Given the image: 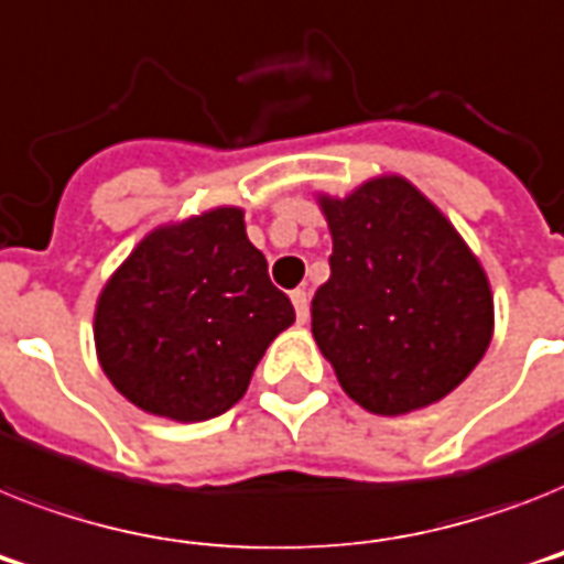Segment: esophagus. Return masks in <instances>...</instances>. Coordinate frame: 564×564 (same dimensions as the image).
<instances>
[{"label":"esophagus","mask_w":564,"mask_h":564,"mask_svg":"<svg viewBox=\"0 0 564 564\" xmlns=\"http://www.w3.org/2000/svg\"><path fill=\"white\" fill-rule=\"evenodd\" d=\"M290 297H292V306H295L297 322L304 324L306 318H310V295H306L304 290H295Z\"/></svg>","instance_id":"1"}]
</instances>
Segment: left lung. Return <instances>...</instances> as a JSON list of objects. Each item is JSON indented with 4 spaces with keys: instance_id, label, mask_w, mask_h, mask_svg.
Instances as JSON below:
<instances>
[{
    "instance_id": "1",
    "label": "left lung",
    "mask_w": 564,
    "mask_h": 564,
    "mask_svg": "<svg viewBox=\"0 0 564 564\" xmlns=\"http://www.w3.org/2000/svg\"><path fill=\"white\" fill-rule=\"evenodd\" d=\"M333 237L313 336L338 386L370 414L441 402L484 359L496 313L466 240L409 178L377 176L318 194Z\"/></svg>"
}]
</instances>
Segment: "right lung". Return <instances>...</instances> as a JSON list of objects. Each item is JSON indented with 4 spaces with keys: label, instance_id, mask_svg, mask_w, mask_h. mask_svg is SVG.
<instances>
[{
    "label": "right lung",
    "instance_id": "right-lung-1",
    "mask_svg": "<svg viewBox=\"0 0 564 564\" xmlns=\"http://www.w3.org/2000/svg\"><path fill=\"white\" fill-rule=\"evenodd\" d=\"M267 269L235 205L153 228L95 306V350L116 391L176 423L240 402L267 347L295 322Z\"/></svg>",
    "mask_w": 564,
    "mask_h": 564
}]
</instances>
